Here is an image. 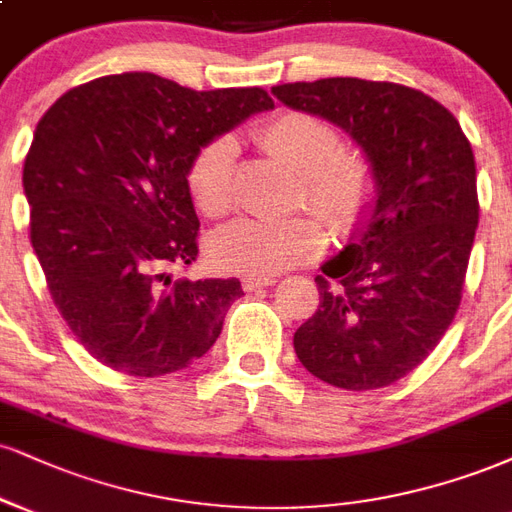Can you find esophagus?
Wrapping results in <instances>:
<instances>
[{
    "instance_id": "obj_1",
    "label": "esophagus",
    "mask_w": 512,
    "mask_h": 512,
    "mask_svg": "<svg viewBox=\"0 0 512 512\" xmlns=\"http://www.w3.org/2000/svg\"><path fill=\"white\" fill-rule=\"evenodd\" d=\"M274 283H276L274 276H245L243 288L245 291H260V288H269L274 286Z\"/></svg>"
}]
</instances>
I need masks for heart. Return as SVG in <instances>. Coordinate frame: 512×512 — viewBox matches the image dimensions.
I'll list each match as a JSON object with an SVG mask.
<instances>
[{
	"mask_svg": "<svg viewBox=\"0 0 512 512\" xmlns=\"http://www.w3.org/2000/svg\"><path fill=\"white\" fill-rule=\"evenodd\" d=\"M269 155L300 174L303 200L334 233L353 231L377 197V171L357 150L343 147L334 123L312 112H279L260 128ZM236 143L217 138L190 159L186 183L195 207L207 217H224L233 202ZM324 229L312 217L240 219L209 240V257L219 269L272 276L315 260L324 250Z\"/></svg>",
	"mask_w": 512,
	"mask_h": 512,
	"instance_id": "b5f03b06",
	"label": "heart"
}]
</instances>
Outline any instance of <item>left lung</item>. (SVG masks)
I'll return each mask as SVG.
<instances>
[{
	"label": "left lung",
	"instance_id": "8db88e82",
	"mask_svg": "<svg viewBox=\"0 0 512 512\" xmlns=\"http://www.w3.org/2000/svg\"><path fill=\"white\" fill-rule=\"evenodd\" d=\"M272 92L346 131L377 171L372 207L315 279L319 307L295 331V355L338 389L389 386L439 346L463 298L479 221L470 140L443 104L398 83L322 78Z\"/></svg>",
	"mask_w": 512,
	"mask_h": 512
}]
</instances>
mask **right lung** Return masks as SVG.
I'll return each instance as SVG.
<instances>
[{
  "mask_svg": "<svg viewBox=\"0 0 512 512\" xmlns=\"http://www.w3.org/2000/svg\"><path fill=\"white\" fill-rule=\"evenodd\" d=\"M262 88L197 92L155 73L95 78L35 128L23 190L54 305L102 365L131 377L188 367L214 346L238 279H174L197 257L190 159L257 112Z\"/></svg>",
  "mask_w": 512,
  "mask_h": 512,
  "instance_id": "obj_1",
  "label": "right lung"
}]
</instances>
